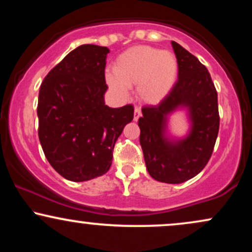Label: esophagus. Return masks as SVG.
Wrapping results in <instances>:
<instances>
[{"instance_id": "obj_1", "label": "esophagus", "mask_w": 252, "mask_h": 252, "mask_svg": "<svg viewBox=\"0 0 252 252\" xmlns=\"http://www.w3.org/2000/svg\"><path fill=\"white\" fill-rule=\"evenodd\" d=\"M141 117V110L138 108H135V116H134V121H138V118Z\"/></svg>"}]
</instances>
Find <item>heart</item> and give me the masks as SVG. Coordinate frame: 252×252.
Here are the masks:
<instances>
[{"label": "heart", "mask_w": 252, "mask_h": 252, "mask_svg": "<svg viewBox=\"0 0 252 252\" xmlns=\"http://www.w3.org/2000/svg\"><path fill=\"white\" fill-rule=\"evenodd\" d=\"M178 72V59L170 52L150 46H134L117 57L114 73L106 74V82L122 96H126L128 88L136 86L141 100L156 104L174 88Z\"/></svg>", "instance_id": "obj_1"}]
</instances>
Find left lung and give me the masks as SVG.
I'll use <instances>...</instances> for the list:
<instances>
[{"label":"left lung","mask_w":252,"mask_h":252,"mask_svg":"<svg viewBox=\"0 0 252 252\" xmlns=\"http://www.w3.org/2000/svg\"><path fill=\"white\" fill-rule=\"evenodd\" d=\"M179 63L178 80L164 99L142 108L138 120L140 144L148 173L155 180L181 184L205 168L219 131L218 94L210 72L178 42L172 41ZM179 106L190 109L192 130L185 140L173 144L163 137L167 114Z\"/></svg>","instance_id":"obj_1"}]
</instances>
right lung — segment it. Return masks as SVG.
Returning <instances> with one entry per match:
<instances>
[{
    "instance_id": "add662e5",
    "label": "right lung",
    "mask_w": 252,
    "mask_h": 252,
    "mask_svg": "<svg viewBox=\"0 0 252 252\" xmlns=\"http://www.w3.org/2000/svg\"><path fill=\"white\" fill-rule=\"evenodd\" d=\"M109 48L82 45L48 72L37 100L39 140L46 158L60 175L86 181L105 174L117 138L134 118L131 104H104Z\"/></svg>"
}]
</instances>
